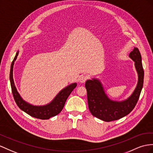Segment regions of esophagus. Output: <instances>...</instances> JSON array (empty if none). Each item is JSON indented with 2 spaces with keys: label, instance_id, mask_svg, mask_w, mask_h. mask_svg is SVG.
I'll return each mask as SVG.
<instances>
[{
  "label": "esophagus",
  "instance_id": "esophagus-1",
  "mask_svg": "<svg viewBox=\"0 0 153 153\" xmlns=\"http://www.w3.org/2000/svg\"><path fill=\"white\" fill-rule=\"evenodd\" d=\"M87 76H81V77H79V81H80V83H85V82L86 81V80H87Z\"/></svg>",
  "mask_w": 153,
  "mask_h": 153
}]
</instances>
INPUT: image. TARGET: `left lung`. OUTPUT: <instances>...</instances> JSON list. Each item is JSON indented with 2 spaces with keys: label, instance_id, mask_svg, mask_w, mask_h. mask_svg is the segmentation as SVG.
<instances>
[{
  "label": "left lung",
  "instance_id": "obj_1",
  "mask_svg": "<svg viewBox=\"0 0 153 153\" xmlns=\"http://www.w3.org/2000/svg\"><path fill=\"white\" fill-rule=\"evenodd\" d=\"M129 57L134 61L138 78L134 91L127 99L121 101L112 100L105 94L102 83L98 79L93 78L86 81L88 108L94 116L105 121L117 120L128 114L136 106L143 88L144 71L138 48L134 47Z\"/></svg>",
  "mask_w": 153,
  "mask_h": 153
}]
</instances>
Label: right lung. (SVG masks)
Returning a JSON list of instances; mask_svg holds the SVG:
<instances>
[{
    "instance_id": "obj_1",
    "label": "right lung",
    "mask_w": 153,
    "mask_h": 153,
    "mask_svg": "<svg viewBox=\"0 0 153 153\" xmlns=\"http://www.w3.org/2000/svg\"><path fill=\"white\" fill-rule=\"evenodd\" d=\"M19 51H17V52L13 59V61L11 62L10 74L11 91H12L14 100L15 102H16L17 106L22 111L25 112L26 114H28L33 117H36V118L38 119L48 120L51 117L55 116L58 114H59L61 112L62 109L63 108L66 101L70 94V93L76 87L77 83H72L68 85L67 87H66L63 89H62L51 102L45 105L37 106V105H33L26 102V101L22 98V97L18 92L16 87L15 86L13 78V65L15 60L17 59Z\"/></svg>"
}]
</instances>
